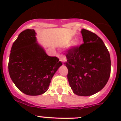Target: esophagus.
Returning <instances> with one entry per match:
<instances>
[{
    "instance_id": "esophagus-1",
    "label": "esophagus",
    "mask_w": 121,
    "mask_h": 121,
    "mask_svg": "<svg viewBox=\"0 0 121 121\" xmlns=\"http://www.w3.org/2000/svg\"><path fill=\"white\" fill-rule=\"evenodd\" d=\"M58 57H59V59H60V61H61V62H65V61H66V58L65 56L64 55H62V54H61L58 55Z\"/></svg>"
}]
</instances>
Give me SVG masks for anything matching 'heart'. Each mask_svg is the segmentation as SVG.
Wrapping results in <instances>:
<instances>
[{
    "mask_svg": "<svg viewBox=\"0 0 121 121\" xmlns=\"http://www.w3.org/2000/svg\"><path fill=\"white\" fill-rule=\"evenodd\" d=\"M72 44H73V46H77L79 45L80 44V41L78 40H75V41H73V43Z\"/></svg>",
    "mask_w": 121,
    "mask_h": 121,
    "instance_id": "heart-1",
    "label": "heart"
}]
</instances>
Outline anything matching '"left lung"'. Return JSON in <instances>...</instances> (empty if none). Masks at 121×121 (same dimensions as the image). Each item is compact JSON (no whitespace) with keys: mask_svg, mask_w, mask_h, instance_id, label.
Masks as SVG:
<instances>
[{"mask_svg":"<svg viewBox=\"0 0 121 121\" xmlns=\"http://www.w3.org/2000/svg\"><path fill=\"white\" fill-rule=\"evenodd\" d=\"M83 43L65 53L68 82L75 94L90 96L105 86L111 74V57L103 41L95 33L82 29Z\"/></svg>","mask_w":121,"mask_h":121,"instance_id":"1","label":"left lung"}]
</instances>
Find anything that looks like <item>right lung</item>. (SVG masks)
<instances>
[{"label":"right lung","mask_w":121,"mask_h":121,"mask_svg":"<svg viewBox=\"0 0 121 121\" xmlns=\"http://www.w3.org/2000/svg\"><path fill=\"white\" fill-rule=\"evenodd\" d=\"M62 63L49 56L36 43L34 29L20 33L10 50L9 75L17 88L28 95H39L49 88L51 78Z\"/></svg>","instance_id":"right-lung-1"}]
</instances>
